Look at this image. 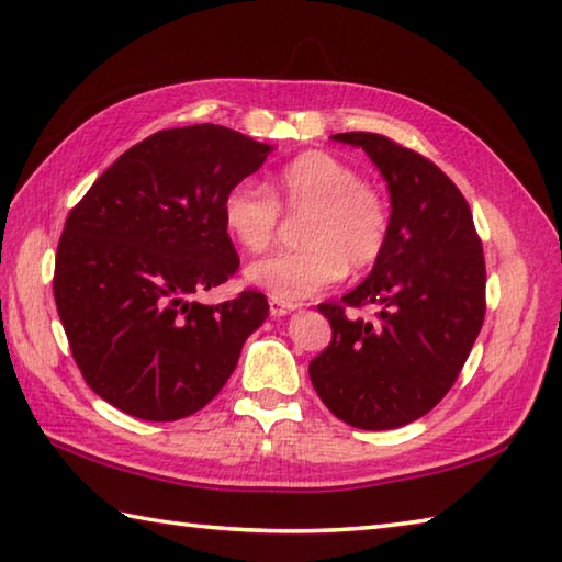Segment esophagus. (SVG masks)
I'll list each match as a JSON object with an SVG mask.
<instances>
[{
	"label": "esophagus",
	"instance_id": "1",
	"mask_svg": "<svg viewBox=\"0 0 562 562\" xmlns=\"http://www.w3.org/2000/svg\"><path fill=\"white\" fill-rule=\"evenodd\" d=\"M294 310H297V304L284 302V300H278V297L270 300V315L272 317H284V315H290V312H294Z\"/></svg>",
	"mask_w": 562,
	"mask_h": 562
}]
</instances>
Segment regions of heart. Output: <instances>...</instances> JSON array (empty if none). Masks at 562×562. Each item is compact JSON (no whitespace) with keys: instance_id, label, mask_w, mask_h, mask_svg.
Listing matches in <instances>:
<instances>
[{"instance_id":"obj_1","label":"heart","mask_w":562,"mask_h":562,"mask_svg":"<svg viewBox=\"0 0 562 562\" xmlns=\"http://www.w3.org/2000/svg\"><path fill=\"white\" fill-rule=\"evenodd\" d=\"M280 207L300 217L294 252L252 262L245 278L278 300H304L329 288L345 270L361 272L382 258L389 207L355 168L325 150H307L268 186L243 178L227 188L221 215L227 235L247 252H262L280 233Z\"/></svg>"}]
</instances>
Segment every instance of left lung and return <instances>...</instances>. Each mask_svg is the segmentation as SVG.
<instances>
[{"mask_svg":"<svg viewBox=\"0 0 562 562\" xmlns=\"http://www.w3.org/2000/svg\"><path fill=\"white\" fill-rule=\"evenodd\" d=\"M372 158L389 188V240L367 280L319 304L331 341L310 361L331 414L364 431L398 429L441 402L469 359L486 315V262L471 207L429 158L379 133H335ZM376 303V326L345 306Z\"/></svg>","mask_w":562,"mask_h":562,"instance_id":"obj_1","label":"left lung"}]
</instances>
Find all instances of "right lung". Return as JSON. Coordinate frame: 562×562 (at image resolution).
Wrapping results in <instances>:
<instances>
[{
  "instance_id": "add662e5",
  "label": "right lung",
  "mask_w": 562,
  "mask_h": 562,
  "mask_svg": "<svg viewBox=\"0 0 562 562\" xmlns=\"http://www.w3.org/2000/svg\"><path fill=\"white\" fill-rule=\"evenodd\" d=\"M270 150L215 123L158 131L103 170L66 217L54 300L76 364L103 402L144 422H176L231 379L270 304L255 290L221 304L190 294L237 272L221 203Z\"/></svg>"
}]
</instances>
